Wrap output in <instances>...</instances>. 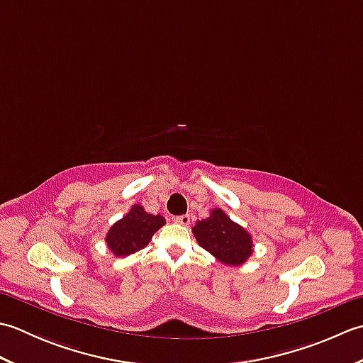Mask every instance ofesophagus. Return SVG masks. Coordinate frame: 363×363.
<instances>
[{"instance_id": "1", "label": "esophagus", "mask_w": 363, "mask_h": 363, "mask_svg": "<svg viewBox=\"0 0 363 363\" xmlns=\"http://www.w3.org/2000/svg\"><path fill=\"white\" fill-rule=\"evenodd\" d=\"M174 223H177V225H182V226H187L190 223V215H177V217L173 218Z\"/></svg>"}]
</instances>
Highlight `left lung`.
Listing matches in <instances>:
<instances>
[{
	"instance_id": "1",
	"label": "left lung",
	"mask_w": 363,
	"mask_h": 363,
	"mask_svg": "<svg viewBox=\"0 0 363 363\" xmlns=\"http://www.w3.org/2000/svg\"><path fill=\"white\" fill-rule=\"evenodd\" d=\"M191 230L198 243L226 265H240L252 254L251 235L220 209L212 211L209 218L198 221Z\"/></svg>"
}]
</instances>
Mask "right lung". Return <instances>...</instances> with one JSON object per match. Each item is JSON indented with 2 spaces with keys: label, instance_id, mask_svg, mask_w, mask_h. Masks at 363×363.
Segmentation results:
<instances>
[{
  "label": "right lung",
  "instance_id": "1",
  "mask_svg": "<svg viewBox=\"0 0 363 363\" xmlns=\"http://www.w3.org/2000/svg\"><path fill=\"white\" fill-rule=\"evenodd\" d=\"M164 225V217L146 213L142 206H134L126 217H123L109 229L106 243L115 256H129L145 248L154 233Z\"/></svg>",
  "mask_w": 363,
  "mask_h": 363
}]
</instances>
